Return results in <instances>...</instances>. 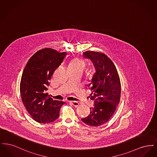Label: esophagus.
<instances>
[{"label":"esophagus","mask_w":157,"mask_h":157,"mask_svg":"<svg viewBox=\"0 0 157 157\" xmlns=\"http://www.w3.org/2000/svg\"><path fill=\"white\" fill-rule=\"evenodd\" d=\"M68 102L69 104L75 106V107H77V106H78L79 105V104L78 102H76V101H68Z\"/></svg>","instance_id":"obj_1"}]
</instances>
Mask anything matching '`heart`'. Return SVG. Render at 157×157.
<instances>
[{
	"label": "heart",
	"mask_w": 157,
	"mask_h": 157,
	"mask_svg": "<svg viewBox=\"0 0 157 157\" xmlns=\"http://www.w3.org/2000/svg\"><path fill=\"white\" fill-rule=\"evenodd\" d=\"M85 67V62L83 60L80 58H75L71 60L69 64L68 69H82Z\"/></svg>",
	"instance_id": "obj_1"
}]
</instances>
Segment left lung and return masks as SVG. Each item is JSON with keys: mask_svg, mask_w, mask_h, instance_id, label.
Returning a JSON list of instances; mask_svg holds the SVG:
<instances>
[{"mask_svg": "<svg viewBox=\"0 0 157 157\" xmlns=\"http://www.w3.org/2000/svg\"><path fill=\"white\" fill-rule=\"evenodd\" d=\"M83 55L92 62L95 72L88 85L92 92L90 97L94 101V107L90 108V115L81 120L88 125L98 127L109 121L120 103V76L112 60L106 55L90 51Z\"/></svg>", "mask_w": 157, "mask_h": 157, "instance_id": "8db88e82", "label": "left lung"}]
</instances>
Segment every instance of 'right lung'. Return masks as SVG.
Wrapping results in <instances>:
<instances>
[{"label":"right lung","mask_w":157,"mask_h":157,"mask_svg":"<svg viewBox=\"0 0 157 157\" xmlns=\"http://www.w3.org/2000/svg\"><path fill=\"white\" fill-rule=\"evenodd\" d=\"M67 55L51 48L40 49L30 58L23 70L20 83L22 101L32 118L39 123L55 121L65 104L53 101L46 90L53 72Z\"/></svg>","instance_id":"1"}]
</instances>
